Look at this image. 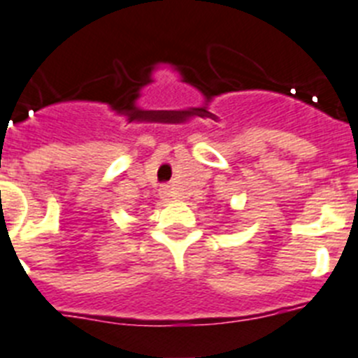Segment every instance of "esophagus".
Here are the masks:
<instances>
[{
    "mask_svg": "<svg viewBox=\"0 0 358 358\" xmlns=\"http://www.w3.org/2000/svg\"><path fill=\"white\" fill-rule=\"evenodd\" d=\"M161 195H163L164 199H170L172 197V190L168 186H164V188H161Z\"/></svg>",
    "mask_w": 358,
    "mask_h": 358,
    "instance_id": "obj_1",
    "label": "esophagus"
}]
</instances>
